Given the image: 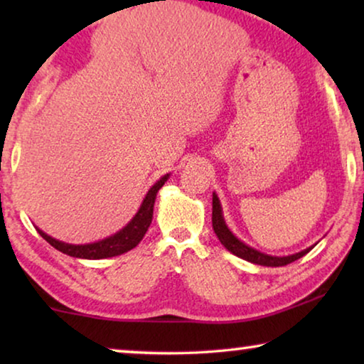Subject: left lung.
<instances>
[{
	"label": "left lung",
	"mask_w": 364,
	"mask_h": 364,
	"mask_svg": "<svg viewBox=\"0 0 364 364\" xmlns=\"http://www.w3.org/2000/svg\"><path fill=\"white\" fill-rule=\"evenodd\" d=\"M212 227L215 235L218 237V240L223 247L227 248L228 252H232L233 255L243 258V260L257 263V265H263V267H283L288 265V263L298 260L303 255H306L311 248H306L300 253H295V255H288V257H272V255H265V253L255 250V248L245 245V243L238 240V238L233 235V233L228 230V227L225 225V220L222 217V207L220 202H218V197L213 193L212 197Z\"/></svg>",
	"instance_id": "left-lung-1"
}]
</instances>
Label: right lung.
I'll use <instances>...</instances> for the list:
<instances>
[{"mask_svg":"<svg viewBox=\"0 0 364 364\" xmlns=\"http://www.w3.org/2000/svg\"><path fill=\"white\" fill-rule=\"evenodd\" d=\"M167 178H168V173L167 176H164L161 181H157L156 183H154L151 191L147 192L146 198H144L142 205H141V208H139V212L136 213V217H134L121 232H117L116 235L104 238V240H101V242L89 243V245H69V243L58 242L38 228L39 235H41L44 240L49 243V245H53L54 248H56V250L66 253V255L76 257V258L99 260V258L122 255V253H126L129 250H132L134 247H137L139 242L142 240L144 235H146L147 228L152 222L154 202H156V196H157L159 188L166 183Z\"/></svg>","mask_w":364,"mask_h":364,"instance_id":"obj_1","label":"right lung"}]
</instances>
